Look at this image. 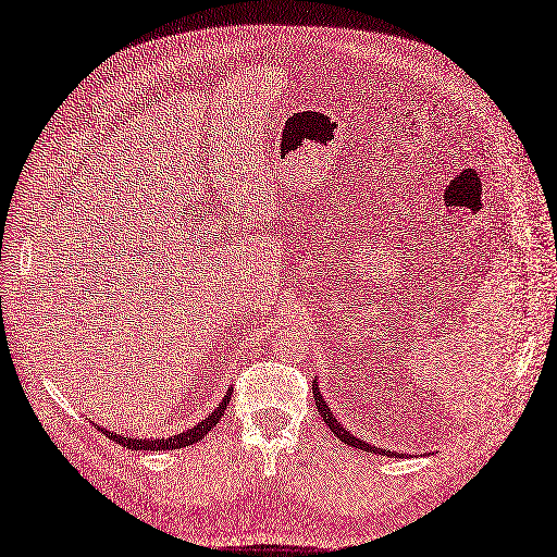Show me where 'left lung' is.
Here are the masks:
<instances>
[{"label":"left lung","instance_id":"8db88e82","mask_svg":"<svg viewBox=\"0 0 557 557\" xmlns=\"http://www.w3.org/2000/svg\"><path fill=\"white\" fill-rule=\"evenodd\" d=\"M313 398H315V406H318V412H320V417L324 419V424L330 426V431L341 440V443H345V445H350V447H355V449H361V451H371V454H382V456H392V458H396V456H400L398 451H389V449H382V447H373V445H369V443H363L361 437H357L355 433H350L348 429H345L341 421L336 419V414L332 412V408H330V403L324 400V396L320 394V387L315 385L313 382Z\"/></svg>","mask_w":557,"mask_h":557}]
</instances>
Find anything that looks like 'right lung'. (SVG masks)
<instances>
[{
  "instance_id": "add662e5",
  "label": "right lung",
  "mask_w": 557,
  "mask_h": 557,
  "mask_svg": "<svg viewBox=\"0 0 557 557\" xmlns=\"http://www.w3.org/2000/svg\"><path fill=\"white\" fill-rule=\"evenodd\" d=\"M230 394H233V387H230L223 396V400L219 403V408H214L212 412H209L202 421H198L196 426H190L182 433H175L170 437H136V435H122V433H114V431H108V429H101V433H106V437L114 440V443L126 447V449H133V451H172V449H182V447H188V445H196L198 440H202L209 431H212L219 419L223 417L227 403H230Z\"/></svg>"
}]
</instances>
